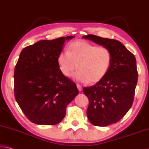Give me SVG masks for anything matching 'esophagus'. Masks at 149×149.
Segmentation results:
<instances>
[{"mask_svg":"<svg viewBox=\"0 0 149 149\" xmlns=\"http://www.w3.org/2000/svg\"><path fill=\"white\" fill-rule=\"evenodd\" d=\"M76 86H77V89H78V90H79V91H82V87H81V86H80L79 84H77Z\"/></svg>","mask_w":149,"mask_h":149,"instance_id":"1","label":"esophagus"}]
</instances>
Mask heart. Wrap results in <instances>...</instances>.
<instances>
[{"label": "heart", "instance_id": "heart-1", "mask_svg": "<svg viewBox=\"0 0 149 149\" xmlns=\"http://www.w3.org/2000/svg\"><path fill=\"white\" fill-rule=\"evenodd\" d=\"M113 54L107 47L97 46L85 41H75L67 51L60 52L58 64L60 72L70 77L77 68L74 79L81 83H97L104 77L109 70Z\"/></svg>", "mask_w": 149, "mask_h": 149}]
</instances>
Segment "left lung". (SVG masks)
Segmentation results:
<instances>
[{
	"mask_svg": "<svg viewBox=\"0 0 149 149\" xmlns=\"http://www.w3.org/2000/svg\"><path fill=\"white\" fill-rule=\"evenodd\" d=\"M83 38L107 47L113 54L107 75L94 86L83 89L89 102L87 110L89 122L93 125L105 127L119 121L133 105L138 79L136 59L116 40L92 34Z\"/></svg>",
	"mask_w": 149,
	"mask_h": 149,
	"instance_id": "1",
	"label": "left lung"
}]
</instances>
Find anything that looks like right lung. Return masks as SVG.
I'll return each instance as SVG.
<instances>
[{
	"label": "right lung",
	"mask_w": 149,
	"mask_h": 149,
	"mask_svg": "<svg viewBox=\"0 0 149 149\" xmlns=\"http://www.w3.org/2000/svg\"><path fill=\"white\" fill-rule=\"evenodd\" d=\"M74 36L38 41L24 48L14 73L15 96L30 121L53 125L64 118L67 105L79 93L59 69L58 57Z\"/></svg>",
	"instance_id": "add662e5"
}]
</instances>
